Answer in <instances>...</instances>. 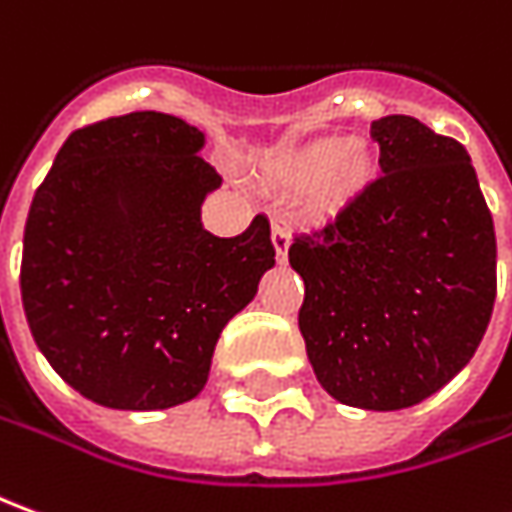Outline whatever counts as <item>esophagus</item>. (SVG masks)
Returning <instances> with one entry per match:
<instances>
[{"instance_id": "1", "label": "esophagus", "mask_w": 512, "mask_h": 512, "mask_svg": "<svg viewBox=\"0 0 512 512\" xmlns=\"http://www.w3.org/2000/svg\"><path fill=\"white\" fill-rule=\"evenodd\" d=\"M271 243H274V255H277V263H285V257H288V246H291V232L285 224H274L271 227Z\"/></svg>"}]
</instances>
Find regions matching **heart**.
Listing matches in <instances>:
<instances>
[{"mask_svg": "<svg viewBox=\"0 0 512 512\" xmlns=\"http://www.w3.org/2000/svg\"><path fill=\"white\" fill-rule=\"evenodd\" d=\"M269 182L288 193H311V212L333 221L373 190L378 159L361 139H314L285 148L269 162Z\"/></svg>", "mask_w": 512, "mask_h": 512, "instance_id": "1", "label": "heart"}]
</instances>
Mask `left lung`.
<instances>
[{
	"instance_id": "obj_1",
	"label": "left lung",
	"mask_w": 512,
	"mask_h": 512,
	"mask_svg": "<svg viewBox=\"0 0 512 512\" xmlns=\"http://www.w3.org/2000/svg\"><path fill=\"white\" fill-rule=\"evenodd\" d=\"M384 176L288 263L305 283L300 333L344 406L395 412L471 361L496 300V232L471 156L406 114L373 123Z\"/></svg>"
}]
</instances>
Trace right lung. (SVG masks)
<instances>
[{
    "mask_svg": "<svg viewBox=\"0 0 512 512\" xmlns=\"http://www.w3.org/2000/svg\"><path fill=\"white\" fill-rule=\"evenodd\" d=\"M204 145L182 117L131 111L72 131L33 196L27 325L52 370L100 406L193 401L221 330L274 266L266 215L235 238L201 224L221 187Z\"/></svg>",
    "mask_w": 512,
    "mask_h": 512,
    "instance_id": "1",
    "label": "right lung"
}]
</instances>
